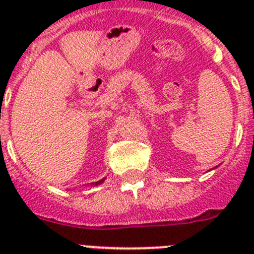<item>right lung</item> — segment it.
<instances>
[{
    "label": "right lung",
    "mask_w": 254,
    "mask_h": 254,
    "mask_svg": "<svg viewBox=\"0 0 254 254\" xmlns=\"http://www.w3.org/2000/svg\"><path fill=\"white\" fill-rule=\"evenodd\" d=\"M102 182H103V179H102V181H99V182H96V185H100V183H102Z\"/></svg>",
    "instance_id": "right-lung-1"
}]
</instances>
